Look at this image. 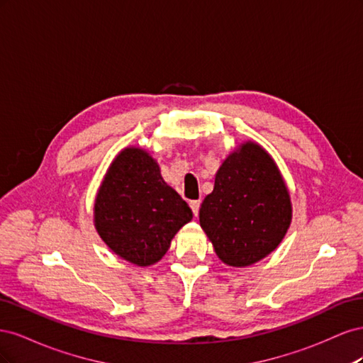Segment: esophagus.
<instances>
[{
  "label": "esophagus",
  "mask_w": 363,
  "mask_h": 363,
  "mask_svg": "<svg viewBox=\"0 0 363 363\" xmlns=\"http://www.w3.org/2000/svg\"><path fill=\"white\" fill-rule=\"evenodd\" d=\"M200 204H201V201H200V200H192V201L189 203V206H191V208H192V212H194V215H195V216H199V212H200Z\"/></svg>",
  "instance_id": "esophagus-1"
}]
</instances>
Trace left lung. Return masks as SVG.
<instances>
[{"mask_svg": "<svg viewBox=\"0 0 363 363\" xmlns=\"http://www.w3.org/2000/svg\"><path fill=\"white\" fill-rule=\"evenodd\" d=\"M291 219V196L276 162L251 140L223 162L213 191L200 207V225L230 267L267 257L286 235Z\"/></svg>", "mask_w": 363, "mask_h": 363, "instance_id": "1", "label": "left lung"}]
</instances>
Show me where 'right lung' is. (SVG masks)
<instances>
[{"instance_id":"obj_1","label":"right lung","mask_w":363,"mask_h":363,"mask_svg":"<svg viewBox=\"0 0 363 363\" xmlns=\"http://www.w3.org/2000/svg\"><path fill=\"white\" fill-rule=\"evenodd\" d=\"M191 219L188 203L164 183L157 162L136 147L115 157L94 206L98 235L115 255L138 267L159 262Z\"/></svg>"}]
</instances>
